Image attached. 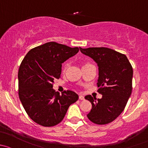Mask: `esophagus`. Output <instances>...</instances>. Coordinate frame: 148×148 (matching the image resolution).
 <instances>
[{"mask_svg": "<svg viewBox=\"0 0 148 148\" xmlns=\"http://www.w3.org/2000/svg\"><path fill=\"white\" fill-rule=\"evenodd\" d=\"M84 96H83V95H79V100H84Z\"/></svg>", "mask_w": 148, "mask_h": 148, "instance_id": "esophagus-1", "label": "esophagus"}]
</instances>
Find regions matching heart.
<instances>
[{"mask_svg": "<svg viewBox=\"0 0 148 148\" xmlns=\"http://www.w3.org/2000/svg\"><path fill=\"white\" fill-rule=\"evenodd\" d=\"M85 65H87V64H85ZM68 63L65 64V67H64V70H65V71L67 69V68H68Z\"/></svg>", "mask_w": 148, "mask_h": 148, "instance_id": "obj_1", "label": "heart"}]
</instances>
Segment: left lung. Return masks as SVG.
Here are the masks:
<instances>
[{
  "label": "left lung",
  "mask_w": 148,
  "mask_h": 148,
  "mask_svg": "<svg viewBox=\"0 0 148 148\" xmlns=\"http://www.w3.org/2000/svg\"><path fill=\"white\" fill-rule=\"evenodd\" d=\"M83 54L91 58L98 67V92L100 99L88 95L92 104L88 118L97 125H105L116 119L125 108L132 92L133 71L125 55L107 48H81Z\"/></svg>",
  "instance_id": "8db88e82"
}]
</instances>
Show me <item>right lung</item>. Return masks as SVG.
I'll return each mask as SVG.
<instances>
[{"label": "right lung", "mask_w": 148, "mask_h": 148, "mask_svg": "<svg viewBox=\"0 0 148 148\" xmlns=\"http://www.w3.org/2000/svg\"><path fill=\"white\" fill-rule=\"evenodd\" d=\"M79 48L50 42L30 50L18 71V94L28 116L44 127L56 125L63 120L68 108L78 100L71 90L62 95L53 88L60 77L62 63L77 54Z\"/></svg>", "instance_id": "1"}]
</instances>
